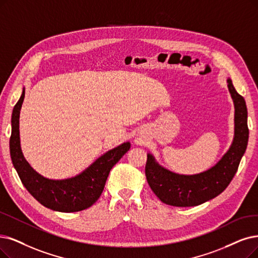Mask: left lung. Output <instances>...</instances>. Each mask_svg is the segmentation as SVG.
<instances>
[{"mask_svg": "<svg viewBox=\"0 0 258 258\" xmlns=\"http://www.w3.org/2000/svg\"><path fill=\"white\" fill-rule=\"evenodd\" d=\"M234 102V139L229 150L213 167L196 174L172 172L147 154L146 179L152 191L165 204L172 207H196L220 195L238 169L249 140L248 111L244 98L237 93L232 80L226 79Z\"/></svg>", "mask_w": 258, "mask_h": 258, "instance_id": "8db88e82", "label": "left lung"}]
</instances>
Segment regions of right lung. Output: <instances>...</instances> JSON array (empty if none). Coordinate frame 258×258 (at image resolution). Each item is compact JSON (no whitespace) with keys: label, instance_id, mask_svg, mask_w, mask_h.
I'll list each match as a JSON object with an SVG mask.
<instances>
[{"label":"right lung","instance_id":"obj_1","mask_svg":"<svg viewBox=\"0 0 258 258\" xmlns=\"http://www.w3.org/2000/svg\"><path fill=\"white\" fill-rule=\"evenodd\" d=\"M24 96L23 88L21 97L13 110L9 149L14 166L25 188L45 208L56 212L72 213L90 208L100 197L112 167L130 149V142L107 151L75 177L62 180L47 179L30 166L21 149L19 119Z\"/></svg>","mask_w":258,"mask_h":258}]
</instances>
